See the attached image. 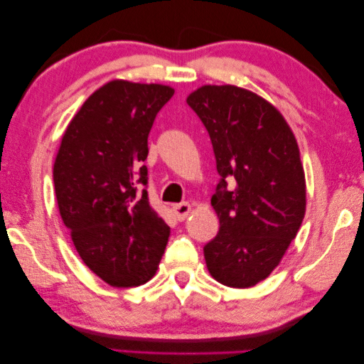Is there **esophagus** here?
Here are the masks:
<instances>
[{
	"label": "esophagus",
	"instance_id": "1",
	"mask_svg": "<svg viewBox=\"0 0 364 364\" xmlns=\"http://www.w3.org/2000/svg\"><path fill=\"white\" fill-rule=\"evenodd\" d=\"M172 210H174L178 221H183V219H186L190 214V211H192V205L187 203V201H186V203L174 205V206H172Z\"/></svg>",
	"mask_w": 364,
	"mask_h": 364
}]
</instances>
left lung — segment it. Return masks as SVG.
Masks as SVG:
<instances>
[{"label": "left lung", "mask_w": 364, "mask_h": 364, "mask_svg": "<svg viewBox=\"0 0 364 364\" xmlns=\"http://www.w3.org/2000/svg\"><path fill=\"white\" fill-rule=\"evenodd\" d=\"M187 103L210 134L221 176L211 198L219 234L205 247L208 271L228 287H253L281 263L305 218L299 143L281 111L247 88L203 85Z\"/></svg>", "instance_id": "obj_1"}]
</instances>
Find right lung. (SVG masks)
I'll list each match as a JSON object with an SVG mask.
<instances>
[{"instance_id": "1", "label": "right lung", "mask_w": 364, "mask_h": 364, "mask_svg": "<svg viewBox=\"0 0 364 364\" xmlns=\"http://www.w3.org/2000/svg\"><path fill=\"white\" fill-rule=\"evenodd\" d=\"M174 88L109 80L65 127L53 166L63 223L88 269L112 287H136L156 274L169 225L148 203V134Z\"/></svg>"}]
</instances>
